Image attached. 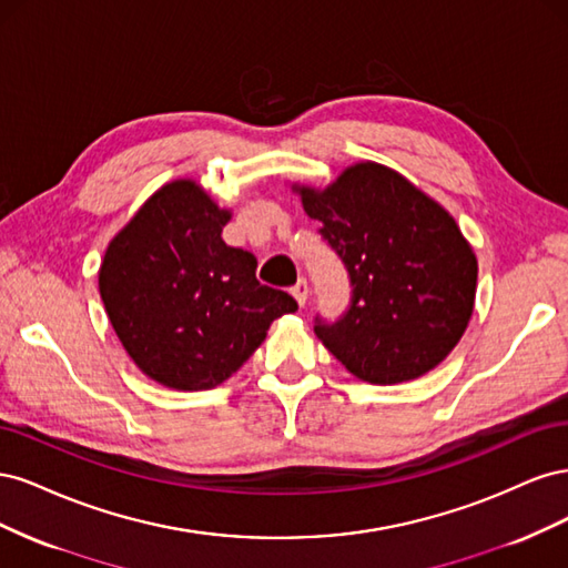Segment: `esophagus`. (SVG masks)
<instances>
[{
  "label": "esophagus",
  "instance_id": "34e87169",
  "mask_svg": "<svg viewBox=\"0 0 568 568\" xmlns=\"http://www.w3.org/2000/svg\"><path fill=\"white\" fill-rule=\"evenodd\" d=\"M307 294H311V288H307L305 280H298L296 286H291V296L296 298V303L303 307L307 303Z\"/></svg>",
  "mask_w": 568,
  "mask_h": 568
}]
</instances>
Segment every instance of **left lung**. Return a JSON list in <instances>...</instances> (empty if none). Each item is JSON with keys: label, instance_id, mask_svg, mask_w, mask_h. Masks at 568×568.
<instances>
[{"label": "left lung", "instance_id": "1", "mask_svg": "<svg viewBox=\"0 0 568 568\" xmlns=\"http://www.w3.org/2000/svg\"><path fill=\"white\" fill-rule=\"evenodd\" d=\"M348 270L353 298L315 334L353 376L403 384L457 346L474 313L478 263L455 217L395 170L359 161L324 189L291 184Z\"/></svg>", "mask_w": 568, "mask_h": 568}]
</instances>
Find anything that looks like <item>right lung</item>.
I'll use <instances>...</instances> for the list:
<instances>
[{
	"label": "right lung",
	"instance_id": "1",
	"mask_svg": "<svg viewBox=\"0 0 568 568\" xmlns=\"http://www.w3.org/2000/svg\"><path fill=\"white\" fill-rule=\"evenodd\" d=\"M230 217L201 184L173 180L144 201L101 261L99 294L120 343L165 388L227 382L270 324L298 311L286 291L255 280L253 253L222 242Z\"/></svg>",
	"mask_w": 568,
	"mask_h": 568
}]
</instances>
